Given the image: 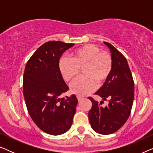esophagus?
I'll use <instances>...</instances> for the list:
<instances>
[{
	"instance_id": "1",
	"label": "esophagus",
	"mask_w": 153,
	"mask_h": 153,
	"mask_svg": "<svg viewBox=\"0 0 153 153\" xmlns=\"http://www.w3.org/2000/svg\"><path fill=\"white\" fill-rule=\"evenodd\" d=\"M76 97H77V100H78L79 102H80V101H81V100H83V97H81V96H80V95H76Z\"/></svg>"
}]
</instances>
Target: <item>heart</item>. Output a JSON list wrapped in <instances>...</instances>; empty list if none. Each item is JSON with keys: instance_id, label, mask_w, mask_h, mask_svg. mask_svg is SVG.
Segmentation results:
<instances>
[{"instance_id": "b5f03b06", "label": "heart", "mask_w": 153, "mask_h": 153, "mask_svg": "<svg viewBox=\"0 0 153 153\" xmlns=\"http://www.w3.org/2000/svg\"><path fill=\"white\" fill-rule=\"evenodd\" d=\"M59 70L66 82L74 81L82 69L84 76L73 83L71 90L79 95L91 93L110 76L113 70V59L107 52L97 46L87 44L75 49L71 58L63 57L59 60Z\"/></svg>"}]
</instances>
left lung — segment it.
Returning a JSON list of instances; mask_svg holds the SVG:
<instances>
[{
  "mask_svg": "<svg viewBox=\"0 0 153 153\" xmlns=\"http://www.w3.org/2000/svg\"><path fill=\"white\" fill-rule=\"evenodd\" d=\"M104 44L110 49L113 59V70L110 76L95 95L108 103L105 107L93 97L89 111L90 124L94 131L101 134H110L118 131L126 123L132 107L134 84L132 74L126 58L108 42Z\"/></svg>",
  "mask_w": 153,
  "mask_h": 153,
  "instance_id": "obj_1",
  "label": "left lung"
}]
</instances>
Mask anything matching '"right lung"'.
Instances as JSON below:
<instances>
[{
	"label": "right lung",
	"mask_w": 153,
	"mask_h": 153,
	"mask_svg": "<svg viewBox=\"0 0 153 153\" xmlns=\"http://www.w3.org/2000/svg\"><path fill=\"white\" fill-rule=\"evenodd\" d=\"M74 45L47 42L35 51L25 68L23 93L28 114L41 130L51 135L68 131L76 112V95L60 97L69 87L58 66L62 54Z\"/></svg>",
	"instance_id": "obj_1"
}]
</instances>
